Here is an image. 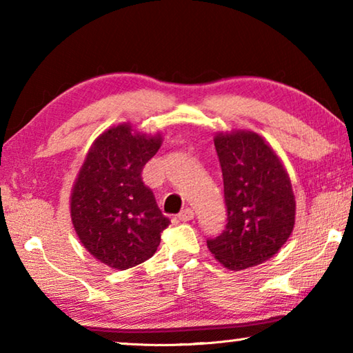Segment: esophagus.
<instances>
[{"mask_svg":"<svg viewBox=\"0 0 353 353\" xmlns=\"http://www.w3.org/2000/svg\"><path fill=\"white\" fill-rule=\"evenodd\" d=\"M177 218L181 219V221H183V223H187V221H191L194 218V212L191 210V208H183V210L177 214Z\"/></svg>","mask_w":353,"mask_h":353,"instance_id":"34e87169","label":"esophagus"}]
</instances>
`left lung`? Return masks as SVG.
I'll use <instances>...</instances> for the list:
<instances>
[{"label": "left lung", "instance_id": "obj_1", "mask_svg": "<svg viewBox=\"0 0 353 353\" xmlns=\"http://www.w3.org/2000/svg\"><path fill=\"white\" fill-rule=\"evenodd\" d=\"M224 182L227 224L207 246L227 270L260 265L288 240L296 218L291 181L263 137L234 130L214 137Z\"/></svg>", "mask_w": 353, "mask_h": 353}]
</instances>
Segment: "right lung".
I'll list each match as a JSON object with an SVG mask.
<instances>
[{
  "label": "right lung",
  "mask_w": 353,
  "mask_h": 353,
  "mask_svg": "<svg viewBox=\"0 0 353 353\" xmlns=\"http://www.w3.org/2000/svg\"><path fill=\"white\" fill-rule=\"evenodd\" d=\"M162 137L135 132L128 123L101 134L71 191V221L88 252L113 270H129L155 254L170 225L141 181Z\"/></svg>",
  "instance_id": "1"
}]
</instances>
